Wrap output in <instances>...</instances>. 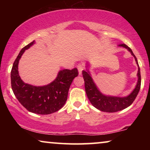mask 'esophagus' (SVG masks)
<instances>
[{
    "instance_id": "esophagus-1",
    "label": "esophagus",
    "mask_w": 150,
    "mask_h": 150,
    "mask_svg": "<svg viewBox=\"0 0 150 150\" xmlns=\"http://www.w3.org/2000/svg\"><path fill=\"white\" fill-rule=\"evenodd\" d=\"M77 68H78V70H79V75H81L82 74V71H83L84 70V69H85V65H84L83 63H81V64H79L77 65Z\"/></svg>"
}]
</instances>
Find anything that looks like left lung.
Instances as JSON below:
<instances>
[{"mask_svg": "<svg viewBox=\"0 0 150 150\" xmlns=\"http://www.w3.org/2000/svg\"><path fill=\"white\" fill-rule=\"evenodd\" d=\"M119 46L128 49L129 52H130L131 54L134 57L137 64L138 65V73H137L138 81H137V85L134 89L131 92L130 95L126 96V97H115V96L104 95L99 91L97 86L94 83L89 70L88 69L87 71L83 70V72H82L83 73L84 81H85V91L86 93H87V98H89L92 105L94 107L98 108V110H101V111L114 112L120 111V110L125 109L126 108L128 107L134 102L135 98L138 95L141 88V72L137 57L133 54L132 50L126 44H123L119 45Z\"/></svg>", "mask_w": 150, "mask_h": 150, "instance_id": "1", "label": "left lung"}]
</instances>
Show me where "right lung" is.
<instances>
[{"mask_svg": "<svg viewBox=\"0 0 150 150\" xmlns=\"http://www.w3.org/2000/svg\"><path fill=\"white\" fill-rule=\"evenodd\" d=\"M34 44L35 41L24 46L14 61L11 71V88L18 101L28 111L35 114L48 115L64 106L71 84L79 72L77 68L63 69L59 71L54 81L41 87L24 83L18 73V63L25 50Z\"/></svg>", "mask_w": 150, "mask_h": 150, "instance_id": "right-lung-1", "label": "right lung"}]
</instances>
